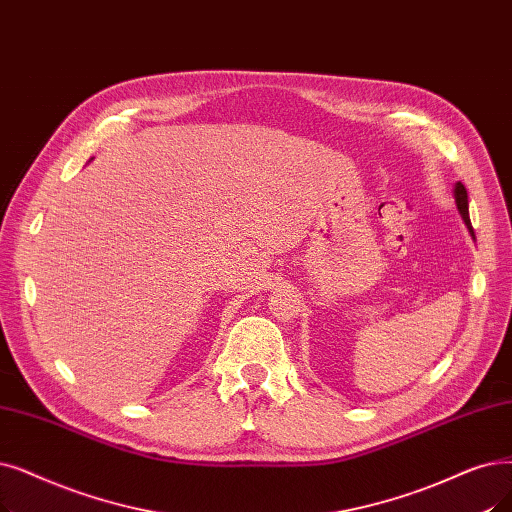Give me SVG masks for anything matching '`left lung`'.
<instances>
[{
	"mask_svg": "<svg viewBox=\"0 0 512 512\" xmlns=\"http://www.w3.org/2000/svg\"><path fill=\"white\" fill-rule=\"evenodd\" d=\"M454 196H456V207H458V211L464 219V224H466V228H469L471 236L475 238V232H473V226H471V217H469V198H466V188L460 182L454 188Z\"/></svg>",
	"mask_w": 512,
	"mask_h": 512,
	"instance_id": "1",
	"label": "left lung"
}]
</instances>
